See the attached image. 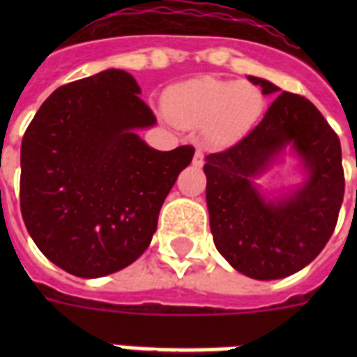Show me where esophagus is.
I'll use <instances>...</instances> for the list:
<instances>
[{
  "mask_svg": "<svg viewBox=\"0 0 357 357\" xmlns=\"http://www.w3.org/2000/svg\"><path fill=\"white\" fill-rule=\"evenodd\" d=\"M192 165H195V167H204V153H202L200 150H196L195 151V159H192Z\"/></svg>",
  "mask_w": 357,
  "mask_h": 357,
  "instance_id": "obj_1",
  "label": "esophagus"
}]
</instances>
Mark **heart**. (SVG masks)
Returning a JSON list of instances; mask_svg holds the SVG:
<instances>
[{"label": "heart", "mask_w": 357, "mask_h": 357, "mask_svg": "<svg viewBox=\"0 0 357 357\" xmlns=\"http://www.w3.org/2000/svg\"><path fill=\"white\" fill-rule=\"evenodd\" d=\"M265 94L248 81L196 77L170 86L165 94L168 119L185 128L206 126L207 139L226 144L241 139L259 120Z\"/></svg>", "instance_id": "b5f03b06"}]
</instances>
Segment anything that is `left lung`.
I'll list each match as a JSON object with an SVG mask.
<instances>
[{"label":"left lung","instance_id":"obj_1","mask_svg":"<svg viewBox=\"0 0 357 357\" xmlns=\"http://www.w3.org/2000/svg\"><path fill=\"white\" fill-rule=\"evenodd\" d=\"M265 96L282 89L248 75ZM287 149L305 179L287 193H261L255 179ZM206 200L215 246L235 271L280 280L310 265L332 237L344 196L341 142L304 96L282 92L237 144L206 157Z\"/></svg>","mask_w":357,"mask_h":357}]
</instances>
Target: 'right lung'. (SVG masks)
Returning <instances> with one entry per match:
<instances>
[{
  "mask_svg": "<svg viewBox=\"0 0 357 357\" xmlns=\"http://www.w3.org/2000/svg\"><path fill=\"white\" fill-rule=\"evenodd\" d=\"M131 74L109 68L42 103L22 140L20 207L47 259L102 278L139 259L192 146L153 150L139 129L155 116Z\"/></svg>",
  "mask_w": 357,
  "mask_h": 357,
  "instance_id": "add662e5",
  "label": "right lung"
}]
</instances>
